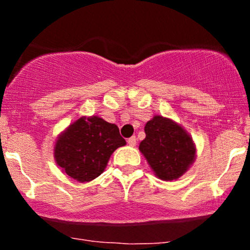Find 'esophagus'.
<instances>
[{
    "mask_svg": "<svg viewBox=\"0 0 250 250\" xmlns=\"http://www.w3.org/2000/svg\"><path fill=\"white\" fill-rule=\"evenodd\" d=\"M136 141H137L136 136H131V137H129L127 142H128L129 146H131V147H134V146H136Z\"/></svg>",
    "mask_w": 250,
    "mask_h": 250,
    "instance_id": "34e87169",
    "label": "esophagus"
}]
</instances>
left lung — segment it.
Masks as SVG:
<instances>
[{
  "mask_svg": "<svg viewBox=\"0 0 250 250\" xmlns=\"http://www.w3.org/2000/svg\"><path fill=\"white\" fill-rule=\"evenodd\" d=\"M145 133L146 139L139 148L160 179L176 180L187 171L195 159V147L179 125L155 116L147 122Z\"/></svg>",
  "mask_w": 250,
  "mask_h": 250,
  "instance_id": "8db88e82",
  "label": "left lung"
}]
</instances>
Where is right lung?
<instances>
[{
  "label": "right lung",
  "instance_id": "obj_1",
  "mask_svg": "<svg viewBox=\"0 0 250 250\" xmlns=\"http://www.w3.org/2000/svg\"><path fill=\"white\" fill-rule=\"evenodd\" d=\"M125 145L119 127L101 117H81L57 140L55 159L68 176L88 182L102 174L110 155Z\"/></svg>",
  "mask_w": 250,
  "mask_h": 250
}]
</instances>
